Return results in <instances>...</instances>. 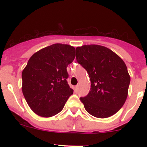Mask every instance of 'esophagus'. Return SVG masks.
<instances>
[{
	"mask_svg": "<svg viewBox=\"0 0 147 147\" xmlns=\"http://www.w3.org/2000/svg\"><path fill=\"white\" fill-rule=\"evenodd\" d=\"M78 91H79V86L76 85L75 87V92H78Z\"/></svg>",
	"mask_w": 147,
	"mask_h": 147,
	"instance_id": "esophagus-1",
	"label": "esophagus"
}]
</instances>
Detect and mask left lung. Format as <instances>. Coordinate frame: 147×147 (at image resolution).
Returning a JSON list of instances; mask_svg holds the SVG:
<instances>
[{
    "instance_id": "8db88e82",
    "label": "left lung",
    "mask_w": 147,
    "mask_h": 147,
    "mask_svg": "<svg viewBox=\"0 0 147 147\" xmlns=\"http://www.w3.org/2000/svg\"><path fill=\"white\" fill-rule=\"evenodd\" d=\"M76 60L91 82L90 92L80 97L86 111L97 118L117 113L127 100L130 83L124 62L109 48L98 45L77 47Z\"/></svg>"
}]
</instances>
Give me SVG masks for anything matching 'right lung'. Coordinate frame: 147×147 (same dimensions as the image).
I'll list each match as a JSON object with an SVG mask.
<instances>
[{"mask_svg": "<svg viewBox=\"0 0 147 147\" xmlns=\"http://www.w3.org/2000/svg\"><path fill=\"white\" fill-rule=\"evenodd\" d=\"M75 57V48L65 44L47 46L31 56L22 72V91L30 109L50 117L61 112L73 94L67 67Z\"/></svg>", "mask_w": 147, "mask_h": 147, "instance_id": "right-lung-1", "label": "right lung"}]
</instances>
